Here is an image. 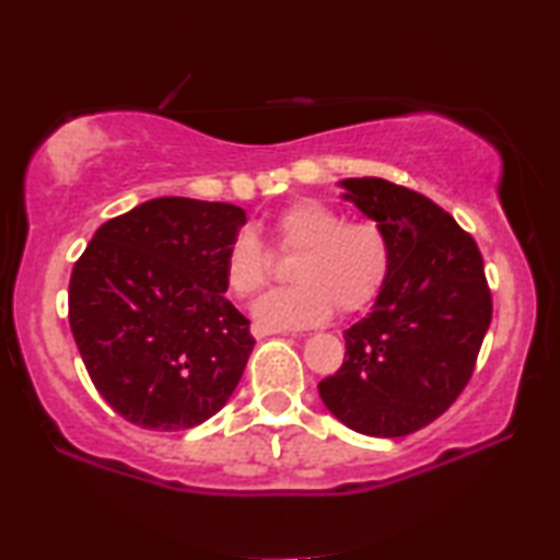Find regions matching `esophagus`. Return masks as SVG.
I'll list each match as a JSON object with an SVG mask.
<instances>
[{"instance_id":"1","label":"esophagus","mask_w":560,"mask_h":560,"mask_svg":"<svg viewBox=\"0 0 560 560\" xmlns=\"http://www.w3.org/2000/svg\"><path fill=\"white\" fill-rule=\"evenodd\" d=\"M252 334H255L257 339H265V336L282 334V331H280V328H272V326H265V324H252Z\"/></svg>"}]
</instances>
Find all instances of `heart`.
Listing matches in <instances>:
<instances>
[{"label":"heart","instance_id":"b5f03b06","mask_svg":"<svg viewBox=\"0 0 560 560\" xmlns=\"http://www.w3.org/2000/svg\"><path fill=\"white\" fill-rule=\"evenodd\" d=\"M275 249L295 255L290 288L272 290L255 303V316L272 328L324 324L334 308L359 313L377 301L389 278L393 252L385 229L372 219H343L318 198L288 203L275 217ZM272 278V255L252 229H240L224 255V280L247 298Z\"/></svg>","mask_w":560,"mask_h":560}]
</instances>
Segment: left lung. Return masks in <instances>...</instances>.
Listing matches in <instances>:
<instances>
[{
	"label": "left lung",
	"instance_id": "left-lung-1",
	"mask_svg": "<svg viewBox=\"0 0 560 560\" xmlns=\"http://www.w3.org/2000/svg\"><path fill=\"white\" fill-rule=\"evenodd\" d=\"M341 186L385 229L393 265L374 308L343 331L341 370L320 380L318 393L351 431L400 439L433 423L469 385L492 320L485 259L423 194L382 178Z\"/></svg>",
	"mask_w": 560,
	"mask_h": 560
}]
</instances>
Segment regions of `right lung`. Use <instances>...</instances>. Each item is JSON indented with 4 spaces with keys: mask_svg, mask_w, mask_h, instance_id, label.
<instances>
[{
    "mask_svg": "<svg viewBox=\"0 0 560 560\" xmlns=\"http://www.w3.org/2000/svg\"><path fill=\"white\" fill-rule=\"evenodd\" d=\"M240 206L165 196L96 229L75 259L68 320L98 395L129 423L186 431L224 408L255 347L226 301Z\"/></svg>",
    "mask_w": 560,
    "mask_h": 560,
    "instance_id": "right-lung-1",
    "label": "right lung"
}]
</instances>
